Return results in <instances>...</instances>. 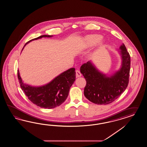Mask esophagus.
<instances>
[{"mask_svg": "<svg viewBox=\"0 0 147 147\" xmlns=\"http://www.w3.org/2000/svg\"><path fill=\"white\" fill-rule=\"evenodd\" d=\"M76 77H79L82 76V74L80 73V72L79 71V70H76Z\"/></svg>", "mask_w": 147, "mask_h": 147, "instance_id": "esophagus-1", "label": "esophagus"}]
</instances>
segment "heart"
Returning <instances> with one entry per match:
<instances>
[{
  "label": "heart",
  "instance_id": "heart-1",
  "mask_svg": "<svg viewBox=\"0 0 147 147\" xmlns=\"http://www.w3.org/2000/svg\"><path fill=\"white\" fill-rule=\"evenodd\" d=\"M102 36L97 34H90L86 36L84 40L83 46L84 49H88L97 45L101 40Z\"/></svg>",
  "mask_w": 147,
  "mask_h": 147
}]
</instances>
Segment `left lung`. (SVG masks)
I'll return each mask as SVG.
<instances>
[{"label":"left lung","instance_id":"8db88e82","mask_svg":"<svg viewBox=\"0 0 147 147\" xmlns=\"http://www.w3.org/2000/svg\"><path fill=\"white\" fill-rule=\"evenodd\" d=\"M118 52L121 58L119 70L108 76L100 71L90 61L80 67V72L86 79L84 95L90 102L97 105H108L116 100L128 86L131 57L124 44Z\"/></svg>","mask_w":147,"mask_h":147}]
</instances>
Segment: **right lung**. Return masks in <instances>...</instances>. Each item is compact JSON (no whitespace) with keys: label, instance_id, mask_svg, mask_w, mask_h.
I'll return each instance as SVG.
<instances>
[{"label":"right lung","instance_id":"obj_1","mask_svg":"<svg viewBox=\"0 0 147 147\" xmlns=\"http://www.w3.org/2000/svg\"><path fill=\"white\" fill-rule=\"evenodd\" d=\"M53 36L42 35L27 42L42 37H51ZM18 76L20 86L30 101L34 104L45 109H52L60 105L67 98L70 87L75 81L76 72L74 68H70L57 76L49 83L41 86H32L23 83L20 75Z\"/></svg>","mask_w":147,"mask_h":147}]
</instances>
